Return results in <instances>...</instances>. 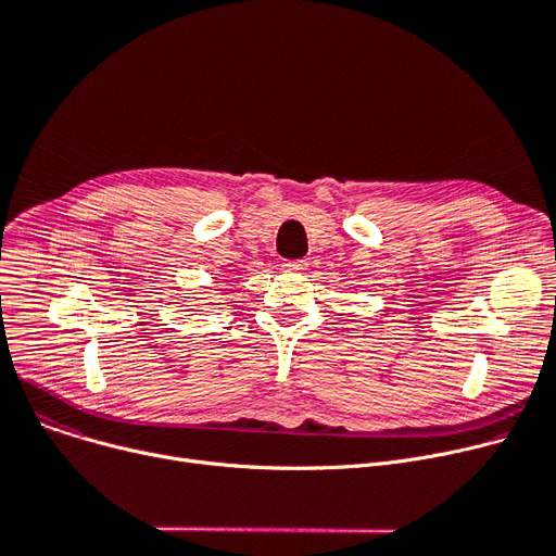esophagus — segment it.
I'll list each match as a JSON object with an SVG mask.
<instances>
[{
    "label": "esophagus",
    "mask_w": 556,
    "mask_h": 556,
    "mask_svg": "<svg viewBox=\"0 0 556 556\" xmlns=\"http://www.w3.org/2000/svg\"><path fill=\"white\" fill-rule=\"evenodd\" d=\"M308 268V261L306 258H298V261H286L283 263V270L286 273H302Z\"/></svg>",
    "instance_id": "1"
}]
</instances>
